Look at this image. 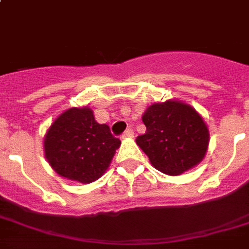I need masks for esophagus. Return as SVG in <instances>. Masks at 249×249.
<instances>
[{
    "label": "esophagus",
    "instance_id": "34e87169",
    "mask_svg": "<svg viewBox=\"0 0 249 249\" xmlns=\"http://www.w3.org/2000/svg\"><path fill=\"white\" fill-rule=\"evenodd\" d=\"M134 137V132H133V129H126L124 132V134L121 136L123 140H126V138H133Z\"/></svg>",
    "mask_w": 249,
    "mask_h": 249
}]
</instances>
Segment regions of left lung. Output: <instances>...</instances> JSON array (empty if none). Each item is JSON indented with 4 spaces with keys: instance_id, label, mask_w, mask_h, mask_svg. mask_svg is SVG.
I'll return each instance as SVG.
<instances>
[{
    "instance_id": "8db88e82",
    "label": "left lung",
    "mask_w": 249,
    "mask_h": 249,
    "mask_svg": "<svg viewBox=\"0 0 249 249\" xmlns=\"http://www.w3.org/2000/svg\"><path fill=\"white\" fill-rule=\"evenodd\" d=\"M146 133L137 144L155 169L179 176L204 159L209 144L208 126L200 113L177 99L148 106L142 115Z\"/></svg>"
}]
</instances>
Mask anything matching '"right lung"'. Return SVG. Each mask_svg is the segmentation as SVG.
<instances>
[{"instance_id": "right-lung-1", "label": "right lung", "mask_w": 249, "mask_h": 249, "mask_svg": "<svg viewBox=\"0 0 249 249\" xmlns=\"http://www.w3.org/2000/svg\"><path fill=\"white\" fill-rule=\"evenodd\" d=\"M120 144L108 125L95 121L88 106L66 109L44 137L45 158L55 173L84 185L106 173Z\"/></svg>"}]
</instances>
